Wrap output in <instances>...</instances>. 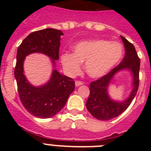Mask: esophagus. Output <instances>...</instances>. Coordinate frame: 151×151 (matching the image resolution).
Returning <instances> with one entry per match:
<instances>
[{
    "mask_svg": "<svg viewBox=\"0 0 151 151\" xmlns=\"http://www.w3.org/2000/svg\"><path fill=\"white\" fill-rule=\"evenodd\" d=\"M75 84H76V87H78V86H80V85H83V82H81V81H78V80H77V81H76V82H75Z\"/></svg>",
    "mask_w": 151,
    "mask_h": 151,
    "instance_id": "obj_1",
    "label": "esophagus"
}]
</instances>
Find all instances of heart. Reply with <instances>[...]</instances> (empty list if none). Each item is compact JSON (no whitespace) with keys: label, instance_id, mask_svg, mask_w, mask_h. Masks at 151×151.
<instances>
[{"label":"heart","instance_id":"1","mask_svg":"<svg viewBox=\"0 0 151 151\" xmlns=\"http://www.w3.org/2000/svg\"><path fill=\"white\" fill-rule=\"evenodd\" d=\"M124 54L119 42L106 39L81 41L73 47V54L65 52L60 57L64 71L69 76H76L81 72L82 63L85 70L91 78H101L113 69Z\"/></svg>","mask_w":151,"mask_h":151}]
</instances>
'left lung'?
<instances>
[{"label": "left lung", "mask_w": 151, "mask_h": 151, "mask_svg": "<svg viewBox=\"0 0 151 151\" xmlns=\"http://www.w3.org/2000/svg\"><path fill=\"white\" fill-rule=\"evenodd\" d=\"M125 45V57L118 66L107 74L90 84V95L86 102L89 113L100 120H110L123 113L133 101L139 86L140 58L134 45L121 36ZM129 69L133 75V89L130 96L123 102L112 101L108 96L107 87L114 75L122 69Z\"/></svg>", "instance_id": "left-lung-1"}]
</instances>
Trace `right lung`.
I'll use <instances>...</instances> for the list:
<instances>
[{
    "mask_svg": "<svg viewBox=\"0 0 151 151\" xmlns=\"http://www.w3.org/2000/svg\"><path fill=\"white\" fill-rule=\"evenodd\" d=\"M60 30L45 29L31 33L19 46L14 76L20 101L32 115L41 119L54 116L66 104L69 96L75 89L72 78L63 76L54 69L50 80L45 85L34 87L23 74V61L26 56L32 53L46 54L54 61L59 59Z\"/></svg>",
    "mask_w": 151,
    "mask_h": 151,
    "instance_id": "1",
    "label": "right lung"
}]
</instances>
